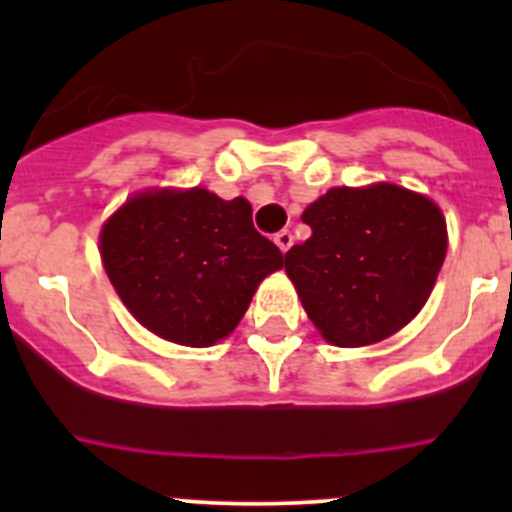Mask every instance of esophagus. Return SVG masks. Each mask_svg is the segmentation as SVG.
<instances>
[{"instance_id":"esophagus-1","label":"esophagus","mask_w":512,"mask_h":512,"mask_svg":"<svg viewBox=\"0 0 512 512\" xmlns=\"http://www.w3.org/2000/svg\"><path fill=\"white\" fill-rule=\"evenodd\" d=\"M275 242H277V247H280L282 252H287L289 247L294 245V237H292V232H289V230H280V232H277V235H275Z\"/></svg>"}]
</instances>
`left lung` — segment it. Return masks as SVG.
Returning a JSON list of instances; mask_svg holds the SVG:
<instances>
[{"mask_svg":"<svg viewBox=\"0 0 512 512\" xmlns=\"http://www.w3.org/2000/svg\"><path fill=\"white\" fill-rule=\"evenodd\" d=\"M312 227L285 255L304 312L337 347L391 337L416 317L446 257V220L391 183L332 188L304 210Z\"/></svg>","mask_w":512,"mask_h":512,"instance_id":"obj_1","label":"left lung"}]
</instances>
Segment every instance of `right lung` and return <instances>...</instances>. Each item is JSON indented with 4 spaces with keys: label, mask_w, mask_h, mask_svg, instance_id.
<instances>
[{
    "label": "right lung",
    "mask_w": 512,
    "mask_h": 512,
    "mask_svg": "<svg viewBox=\"0 0 512 512\" xmlns=\"http://www.w3.org/2000/svg\"><path fill=\"white\" fill-rule=\"evenodd\" d=\"M101 257L133 317L185 347L227 337L257 285L285 265L280 247L252 225L245 198L203 188L128 200L103 225Z\"/></svg>",
    "instance_id": "add662e5"
}]
</instances>
